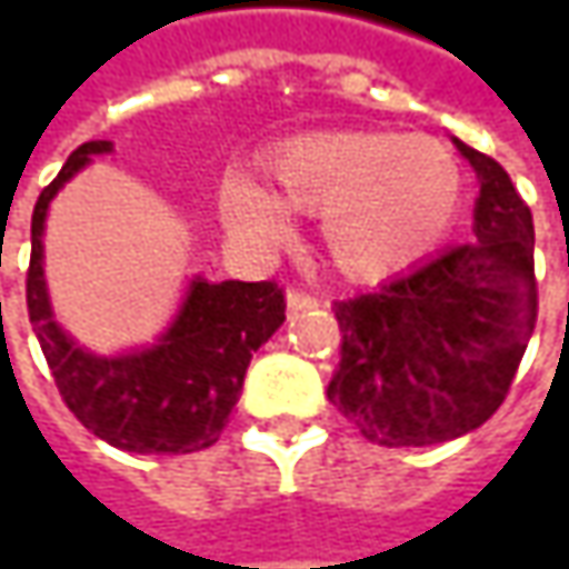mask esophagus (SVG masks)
<instances>
[{"mask_svg":"<svg viewBox=\"0 0 569 569\" xmlns=\"http://www.w3.org/2000/svg\"><path fill=\"white\" fill-rule=\"evenodd\" d=\"M313 307H319V300L313 295H307V291H297V288H291V291H288V310H291V313H300V310H313Z\"/></svg>","mask_w":569,"mask_h":569,"instance_id":"34e87169","label":"esophagus"}]
</instances>
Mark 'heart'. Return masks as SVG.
<instances>
[{
	"instance_id": "1",
	"label": "heart",
	"mask_w": 569,
	"mask_h": 569,
	"mask_svg": "<svg viewBox=\"0 0 569 569\" xmlns=\"http://www.w3.org/2000/svg\"><path fill=\"white\" fill-rule=\"evenodd\" d=\"M278 196L230 177L224 214L252 240H281L288 206L322 218V247L351 278H382L421 259L459 206L462 173L447 148L399 132H326L269 158Z\"/></svg>"
}]
</instances>
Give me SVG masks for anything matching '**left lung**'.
<instances>
[{
  "label": "left lung",
  "mask_w": 569,
  "mask_h": 569,
  "mask_svg": "<svg viewBox=\"0 0 569 569\" xmlns=\"http://www.w3.org/2000/svg\"><path fill=\"white\" fill-rule=\"evenodd\" d=\"M452 142L481 183L475 240L332 303L341 361L326 396L377 447H433L485 425L536 329L532 211L493 158Z\"/></svg>",
  "instance_id": "obj_1"
}]
</instances>
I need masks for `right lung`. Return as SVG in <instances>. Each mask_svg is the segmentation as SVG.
<instances>
[{"mask_svg": "<svg viewBox=\"0 0 569 569\" xmlns=\"http://www.w3.org/2000/svg\"><path fill=\"white\" fill-rule=\"evenodd\" d=\"M110 148V142L76 148L33 206L28 317L62 402L94 437L126 452H199L218 443L228 427L252 351L284 322V291L274 281L211 284L196 278L158 345L117 358L78 348L59 329L47 295L43 221L56 192L91 164V154Z\"/></svg>", "mask_w": 569, "mask_h": 569, "instance_id": "obj_1", "label": "right lung"}]
</instances>
